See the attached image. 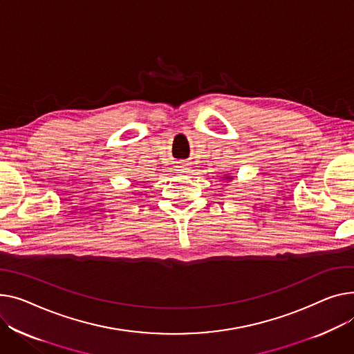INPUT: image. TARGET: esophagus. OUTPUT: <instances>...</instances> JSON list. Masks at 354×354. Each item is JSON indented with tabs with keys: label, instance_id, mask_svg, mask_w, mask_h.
I'll use <instances>...</instances> for the list:
<instances>
[{
	"label": "esophagus",
	"instance_id": "obj_1",
	"mask_svg": "<svg viewBox=\"0 0 354 354\" xmlns=\"http://www.w3.org/2000/svg\"><path fill=\"white\" fill-rule=\"evenodd\" d=\"M179 171L180 172H183V174H186V172H189L191 171V168H189V165H187V163H180V167H179Z\"/></svg>",
	"mask_w": 354,
	"mask_h": 354
}]
</instances>
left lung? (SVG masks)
Listing matches in <instances>:
<instances>
[{
  "label": "left lung",
  "instance_id": "1",
  "mask_svg": "<svg viewBox=\"0 0 354 354\" xmlns=\"http://www.w3.org/2000/svg\"><path fill=\"white\" fill-rule=\"evenodd\" d=\"M233 178H234V176H232V175H225V176H223L225 180H232Z\"/></svg>",
  "mask_w": 354,
  "mask_h": 354
}]
</instances>
